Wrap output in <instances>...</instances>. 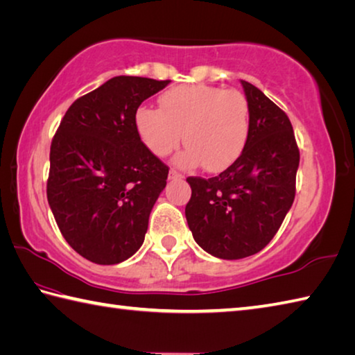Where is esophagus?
<instances>
[{
  "mask_svg": "<svg viewBox=\"0 0 355 355\" xmlns=\"http://www.w3.org/2000/svg\"><path fill=\"white\" fill-rule=\"evenodd\" d=\"M184 175H180V173H178L176 170H170V175H168V179L175 180V179H182Z\"/></svg>",
  "mask_w": 355,
  "mask_h": 355,
  "instance_id": "esophagus-1",
  "label": "esophagus"
}]
</instances>
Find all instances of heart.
<instances>
[{
  "label": "heart",
  "mask_w": 355,
  "mask_h": 355,
  "mask_svg": "<svg viewBox=\"0 0 355 355\" xmlns=\"http://www.w3.org/2000/svg\"><path fill=\"white\" fill-rule=\"evenodd\" d=\"M162 111L140 106L136 128L157 157L175 151L184 136L187 150L176 162L202 164L207 171L230 166L244 151L250 132V108L243 92L204 83L176 86L160 96Z\"/></svg>",
  "instance_id": "1"
}]
</instances>
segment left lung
<instances>
[{
  "label": "left lung",
  "mask_w": 355,
  "mask_h": 355,
  "mask_svg": "<svg viewBox=\"0 0 355 355\" xmlns=\"http://www.w3.org/2000/svg\"><path fill=\"white\" fill-rule=\"evenodd\" d=\"M250 108L245 148L219 176L187 178L185 218L196 243L220 259L255 255L270 243L295 198L300 151L289 117L241 80Z\"/></svg>",
  "instance_id": "left-lung-1"
}]
</instances>
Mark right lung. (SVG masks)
I'll return each mask as SVG.
<instances>
[{"mask_svg": "<svg viewBox=\"0 0 355 355\" xmlns=\"http://www.w3.org/2000/svg\"><path fill=\"white\" fill-rule=\"evenodd\" d=\"M170 80L119 76L66 111L51 144L48 202L63 238L96 264L140 249L168 166L140 140L136 111Z\"/></svg>", "mask_w": 355, "mask_h": 355, "instance_id": "add662e5", "label": "right lung"}]
</instances>
